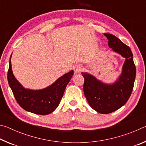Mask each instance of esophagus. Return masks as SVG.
Segmentation results:
<instances>
[{
    "instance_id": "obj_1",
    "label": "esophagus",
    "mask_w": 146,
    "mask_h": 146,
    "mask_svg": "<svg viewBox=\"0 0 146 146\" xmlns=\"http://www.w3.org/2000/svg\"><path fill=\"white\" fill-rule=\"evenodd\" d=\"M83 70V68L82 66L80 65V64H76V65L75 66V67H74V70H75V73H80L81 71H82Z\"/></svg>"
}]
</instances>
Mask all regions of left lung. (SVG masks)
Segmentation results:
<instances>
[{"mask_svg": "<svg viewBox=\"0 0 146 146\" xmlns=\"http://www.w3.org/2000/svg\"><path fill=\"white\" fill-rule=\"evenodd\" d=\"M108 46L112 51L124 57L122 73L115 82L105 84L88 73H82L84 78V93L89 104L102 114L115 111L125 104L132 93L136 76V68L132 51L117 36L104 33Z\"/></svg>", "mask_w": 146, "mask_h": 146, "instance_id": "1", "label": "left lung"}]
</instances>
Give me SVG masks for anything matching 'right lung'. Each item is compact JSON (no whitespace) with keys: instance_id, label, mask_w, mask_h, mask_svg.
Listing matches in <instances>:
<instances>
[{"instance_id":"add662e5","label":"right lung","mask_w":146,"mask_h":146,"mask_svg":"<svg viewBox=\"0 0 146 146\" xmlns=\"http://www.w3.org/2000/svg\"><path fill=\"white\" fill-rule=\"evenodd\" d=\"M11 58L8 71V81L17 103L27 111L46 115L58 107L63 97L66 86L73 76V70L58 78L51 86L42 90H33L24 88L13 73Z\"/></svg>"}]
</instances>
